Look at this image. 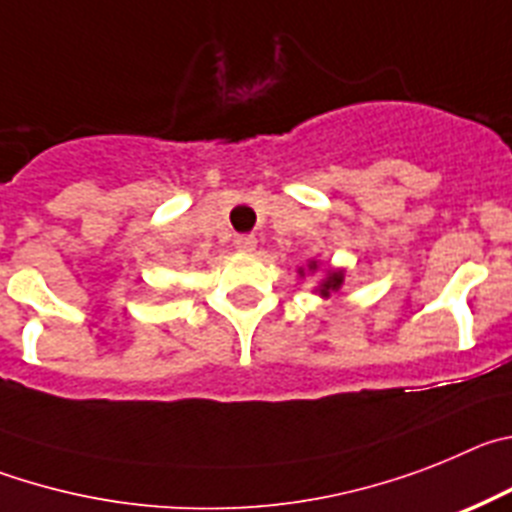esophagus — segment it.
I'll use <instances>...</instances> for the list:
<instances>
[{
  "label": "esophagus",
  "instance_id": "34e87169",
  "mask_svg": "<svg viewBox=\"0 0 512 512\" xmlns=\"http://www.w3.org/2000/svg\"><path fill=\"white\" fill-rule=\"evenodd\" d=\"M234 247H237L239 252H255L257 237L255 234H239V237L234 239Z\"/></svg>",
  "mask_w": 512,
  "mask_h": 512
}]
</instances>
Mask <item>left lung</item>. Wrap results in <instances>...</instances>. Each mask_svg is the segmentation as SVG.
<instances>
[{"label":"left lung","instance_id":"8db88e82","mask_svg":"<svg viewBox=\"0 0 512 512\" xmlns=\"http://www.w3.org/2000/svg\"><path fill=\"white\" fill-rule=\"evenodd\" d=\"M316 267H319V265H316V260L308 262V270H311V273H313V270H316ZM301 275H303V270H301ZM342 283H344V273H342V270H329V275H326V278H324V283L319 285V293L324 298H329V293H336V290L342 288Z\"/></svg>","mask_w":512,"mask_h":512}]
</instances>
